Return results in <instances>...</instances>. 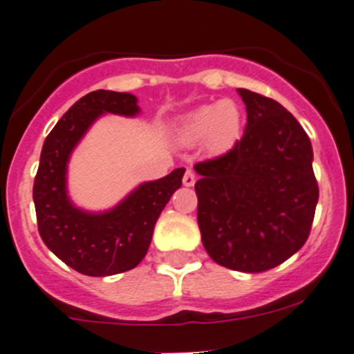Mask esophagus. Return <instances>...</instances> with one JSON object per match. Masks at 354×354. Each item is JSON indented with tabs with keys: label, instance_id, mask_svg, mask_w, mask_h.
I'll use <instances>...</instances> for the list:
<instances>
[{
	"label": "esophagus",
	"instance_id": "1",
	"mask_svg": "<svg viewBox=\"0 0 354 354\" xmlns=\"http://www.w3.org/2000/svg\"><path fill=\"white\" fill-rule=\"evenodd\" d=\"M183 185L185 187H194L195 185V174L192 171H187L183 176Z\"/></svg>",
	"mask_w": 354,
	"mask_h": 354
}]
</instances>
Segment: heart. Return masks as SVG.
<instances>
[{"label": "heart", "instance_id": "heart-1", "mask_svg": "<svg viewBox=\"0 0 354 354\" xmlns=\"http://www.w3.org/2000/svg\"><path fill=\"white\" fill-rule=\"evenodd\" d=\"M242 111L233 100L205 104L180 118L174 133L183 145L204 142V150L212 157L228 153L242 136Z\"/></svg>", "mask_w": 354, "mask_h": 354}]
</instances>
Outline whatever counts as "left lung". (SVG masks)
I'll return each instance as SVG.
<instances>
[{"instance_id": "obj_1", "label": "left lung", "mask_w": 354, "mask_h": 354, "mask_svg": "<svg viewBox=\"0 0 354 354\" xmlns=\"http://www.w3.org/2000/svg\"><path fill=\"white\" fill-rule=\"evenodd\" d=\"M247 111L242 140L195 164L197 221L209 256L243 273L272 270L310 235L318 202L313 149L279 102L239 88Z\"/></svg>"}]
</instances>
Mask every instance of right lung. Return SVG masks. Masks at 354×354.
<instances>
[{"mask_svg":"<svg viewBox=\"0 0 354 354\" xmlns=\"http://www.w3.org/2000/svg\"><path fill=\"white\" fill-rule=\"evenodd\" d=\"M140 112L135 95L91 91L65 112L43 143L32 188L37 228L48 249L82 275H118L138 266L160 212L181 187L185 167L140 183L107 211H86L68 197V160L88 129L105 114L136 118Z\"/></svg>","mask_w":354,"mask_h":354,"instance_id":"1","label":"right lung"}]
</instances>
